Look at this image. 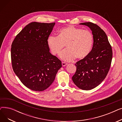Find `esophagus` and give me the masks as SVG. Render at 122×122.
<instances>
[{"label": "esophagus", "mask_w": 122, "mask_h": 122, "mask_svg": "<svg viewBox=\"0 0 122 122\" xmlns=\"http://www.w3.org/2000/svg\"><path fill=\"white\" fill-rule=\"evenodd\" d=\"M68 64L67 63H65V62H62V65L63 67H64L65 66H66Z\"/></svg>", "instance_id": "esophagus-1"}]
</instances>
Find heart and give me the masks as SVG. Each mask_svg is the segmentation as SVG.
<instances>
[{"instance_id":"1","label":"heart","mask_w":122,"mask_h":122,"mask_svg":"<svg viewBox=\"0 0 122 122\" xmlns=\"http://www.w3.org/2000/svg\"><path fill=\"white\" fill-rule=\"evenodd\" d=\"M93 38L92 34L74 26L60 29L58 36H49L47 40L48 48L52 54H58L65 47L67 48L60 54L61 59L71 61L76 57L83 59L90 54L92 49Z\"/></svg>"}]
</instances>
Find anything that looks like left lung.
<instances>
[{
  "instance_id": "1",
  "label": "left lung",
  "mask_w": 122,
  "mask_h": 122,
  "mask_svg": "<svg viewBox=\"0 0 122 122\" xmlns=\"http://www.w3.org/2000/svg\"><path fill=\"white\" fill-rule=\"evenodd\" d=\"M90 28L93 38L91 52L87 57L76 63V72L72 77L75 85L82 90H91L100 85L110 69L112 50L103 30L91 22L80 23Z\"/></svg>"
}]
</instances>
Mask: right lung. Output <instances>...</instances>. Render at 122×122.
Returning <instances> with one entry per match:
<instances>
[{
  "mask_svg": "<svg viewBox=\"0 0 122 122\" xmlns=\"http://www.w3.org/2000/svg\"><path fill=\"white\" fill-rule=\"evenodd\" d=\"M55 23L31 22L15 38L11 46L12 68L23 85L41 92L54 81L61 61L51 54L47 38Z\"/></svg>",
  "mask_w": 122,
  "mask_h": 122,
  "instance_id": "obj_1",
  "label": "right lung"
}]
</instances>
